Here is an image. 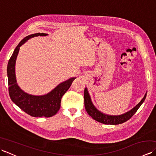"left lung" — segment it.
Returning <instances> with one entry per match:
<instances>
[{"label":"left lung","mask_w":156,"mask_h":156,"mask_svg":"<svg viewBox=\"0 0 156 156\" xmlns=\"http://www.w3.org/2000/svg\"><path fill=\"white\" fill-rule=\"evenodd\" d=\"M146 95L147 92L145 93L144 98H142V100L134 108H132L131 111L121 115H108L102 113V112L99 111L94 107L93 103L92 102L90 97L87 90V88H85L84 92V106L86 111L88 112V114L97 121L106 125H119L123 123V122L128 121L129 119H131L133 117V115L138 110V108L140 107V106L144 102Z\"/></svg>","instance_id":"1"}]
</instances>
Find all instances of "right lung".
Returning a JSON list of instances; mask_svg holds the SVG:
<instances>
[{
	"label": "right lung",
	"mask_w": 156,
	"mask_h": 156,
	"mask_svg": "<svg viewBox=\"0 0 156 156\" xmlns=\"http://www.w3.org/2000/svg\"><path fill=\"white\" fill-rule=\"evenodd\" d=\"M46 34L28 35L16 46L10 58L7 66L9 92L12 101L26 113L34 117H50L55 115L60 108L61 99L76 78H71L58 85L48 94L43 96L29 94L23 91L16 83L15 76V62L20 47L29 39L37 36H46Z\"/></svg>",
	"instance_id": "right-lung-1"
}]
</instances>
